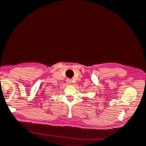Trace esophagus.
Here are the masks:
<instances>
[{"mask_svg": "<svg viewBox=\"0 0 146 146\" xmlns=\"http://www.w3.org/2000/svg\"><path fill=\"white\" fill-rule=\"evenodd\" d=\"M66 82H67V83H68V84H70V83H71L72 81L70 79H67V80H66Z\"/></svg>", "mask_w": 146, "mask_h": 146, "instance_id": "1", "label": "esophagus"}]
</instances>
